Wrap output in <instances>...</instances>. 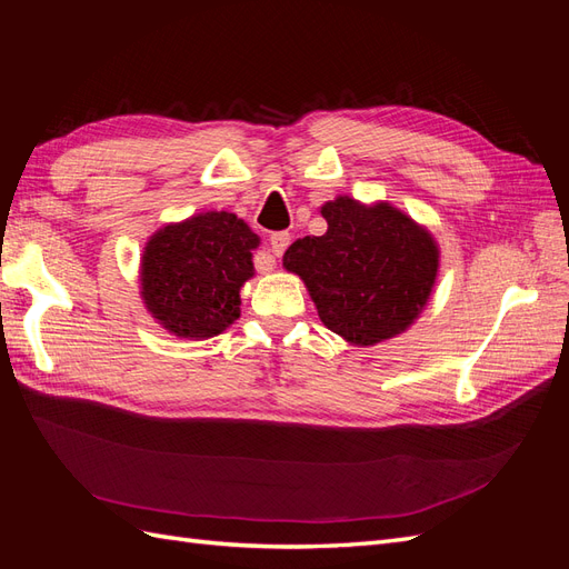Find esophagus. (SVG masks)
Segmentation results:
<instances>
[{
  "label": "esophagus",
  "instance_id": "obj_1",
  "mask_svg": "<svg viewBox=\"0 0 569 569\" xmlns=\"http://www.w3.org/2000/svg\"><path fill=\"white\" fill-rule=\"evenodd\" d=\"M287 247H289V232H274V234L270 237V251H272L274 256H282Z\"/></svg>",
  "mask_w": 569,
  "mask_h": 569
}]
</instances>
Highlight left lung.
<instances>
[{"mask_svg":"<svg viewBox=\"0 0 569 569\" xmlns=\"http://www.w3.org/2000/svg\"><path fill=\"white\" fill-rule=\"evenodd\" d=\"M320 216L327 232L297 239L282 266L303 280L322 325L353 347L403 335L432 297L441 258L435 234L389 201L339 194Z\"/></svg>","mask_w":569,"mask_h":569,"instance_id":"obj_1","label":"left lung"}]
</instances>
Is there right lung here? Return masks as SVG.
<instances>
[{
  "instance_id": "1",
  "label": "right lung",
  "mask_w": 569,
  "mask_h": 569,
  "mask_svg": "<svg viewBox=\"0 0 569 569\" xmlns=\"http://www.w3.org/2000/svg\"><path fill=\"white\" fill-rule=\"evenodd\" d=\"M261 244L242 218L203 211L153 232L140 256L147 313L178 339H211L239 318V291L253 278Z\"/></svg>"
}]
</instances>
